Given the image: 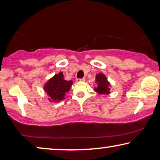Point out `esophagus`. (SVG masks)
Instances as JSON below:
<instances>
[{
  "mask_svg": "<svg viewBox=\"0 0 160 160\" xmlns=\"http://www.w3.org/2000/svg\"><path fill=\"white\" fill-rule=\"evenodd\" d=\"M85 78H78V79H77V81L78 82H83V81H85Z\"/></svg>",
  "mask_w": 160,
  "mask_h": 160,
  "instance_id": "esophagus-1",
  "label": "esophagus"
}]
</instances>
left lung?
Segmentation results:
<instances>
[{
    "label": "left lung",
    "mask_w": 160,
    "mask_h": 160,
    "mask_svg": "<svg viewBox=\"0 0 160 160\" xmlns=\"http://www.w3.org/2000/svg\"><path fill=\"white\" fill-rule=\"evenodd\" d=\"M96 82H98L97 88L95 90L100 95H108L110 93V83L108 82L107 78L102 73H99L96 75Z\"/></svg>",
    "instance_id": "8db88e82"
}]
</instances>
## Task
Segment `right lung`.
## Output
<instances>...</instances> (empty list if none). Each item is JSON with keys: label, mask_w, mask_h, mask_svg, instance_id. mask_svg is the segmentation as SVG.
<instances>
[{"label": "right lung", "mask_w": 160, "mask_h": 160, "mask_svg": "<svg viewBox=\"0 0 160 160\" xmlns=\"http://www.w3.org/2000/svg\"><path fill=\"white\" fill-rule=\"evenodd\" d=\"M72 81L64 80L62 72L55 75L45 85L44 90L52 100L58 102L64 99L65 93L69 92Z\"/></svg>", "instance_id": "add662e5"}]
</instances>
